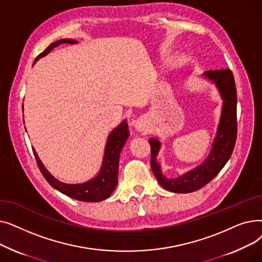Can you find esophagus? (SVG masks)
Segmentation results:
<instances>
[{"instance_id": "esophagus-1", "label": "esophagus", "mask_w": 262, "mask_h": 262, "mask_svg": "<svg viewBox=\"0 0 262 262\" xmlns=\"http://www.w3.org/2000/svg\"><path fill=\"white\" fill-rule=\"evenodd\" d=\"M136 128L138 129L139 132H144V130L146 129L145 124H144V122H143L142 119H140V120H138V121L136 122Z\"/></svg>"}]
</instances>
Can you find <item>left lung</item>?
<instances>
[{"label":"left lung","mask_w":262,"mask_h":262,"mask_svg":"<svg viewBox=\"0 0 262 262\" xmlns=\"http://www.w3.org/2000/svg\"><path fill=\"white\" fill-rule=\"evenodd\" d=\"M204 75L214 82L224 104L212 149L202 166L177 178H167L162 175L156 161L160 143L155 138L149 139L150 168L160 186L175 193H189L210 183L230 158L237 140V89L231 70L216 69L206 71Z\"/></svg>","instance_id":"1"}]
</instances>
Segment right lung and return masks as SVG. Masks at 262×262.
Listing matches in <instances>:
<instances>
[{"instance_id":"add662e5","label":"right lung","mask_w":262,"mask_h":262,"mask_svg":"<svg viewBox=\"0 0 262 262\" xmlns=\"http://www.w3.org/2000/svg\"><path fill=\"white\" fill-rule=\"evenodd\" d=\"M61 43H75V41L72 39H61L56 41V42L51 43L42 53H40L38 55L37 58L35 59V62L39 58L46 56V55L50 53L51 50H53L55 47H58ZM128 136H129V132H128L127 123L126 121H123L120 125L109 135L101 172L99 173L98 176L93 178L92 181L85 184L68 185L55 180V178L43 167V164L39 160L35 149H33V152H34L35 159L40 172L42 173L48 183L53 188L58 190L67 196H70L77 201L88 202V203L100 202L109 198V195L113 193L114 190L117 187L120 153L123 145L125 144Z\"/></svg>"}]
</instances>
